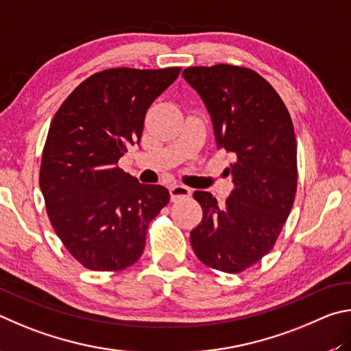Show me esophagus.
<instances>
[{
    "mask_svg": "<svg viewBox=\"0 0 351 351\" xmlns=\"http://www.w3.org/2000/svg\"><path fill=\"white\" fill-rule=\"evenodd\" d=\"M169 194H171V200L177 202V200L189 197V195H191V189L183 185H172L169 188Z\"/></svg>",
    "mask_w": 351,
    "mask_h": 351,
    "instance_id": "34e87169",
    "label": "esophagus"
}]
</instances>
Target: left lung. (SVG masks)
<instances>
[{
    "label": "left lung",
    "instance_id": "left-lung-1",
    "mask_svg": "<svg viewBox=\"0 0 351 351\" xmlns=\"http://www.w3.org/2000/svg\"><path fill=\"white\" fill-rule=\"evenodd\" d=\"M182 75L211 115L217 147L234 158L226 168L234 189L225 206L211 193L193 194L204 210L191 231L193 250L206 267L242 273L273 250L296 197L291 117L273 86L248 67L194 66Z\"/></svg>",
    "mask_w": 351,
    "mask_h": 351
}]
</instances>
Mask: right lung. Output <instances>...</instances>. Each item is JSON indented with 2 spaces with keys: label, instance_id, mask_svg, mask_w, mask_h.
Returning a JSON list of instances; mask_svg holds the SVG:
<instances>
[{
  "label": "right lung",
  "instance_id": "1",
  "mask_svg": "<svg viewBox=\"0 0 351 351\" xmlns=\"http://www.w3.org/2000/svg\"><path fill=\"white\" fill-rule=\"evenodd\" d=\"M182 67H114L80 83L53 115L40 188L64 248L84 268L120 271L140 259L151 220L169 191L143 185L119 160L138 143L151 103Z\"/></svg>",
  "mask_w": 351,
  "mask_h": 351
}]
</instances>
